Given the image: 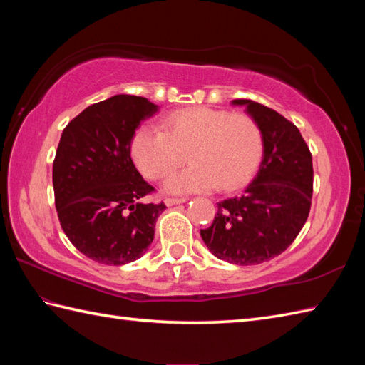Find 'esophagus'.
Listing matches in <instances>:
<instances>
[{
	"label": "esophagus",
	"instance_id": "1",
	"mask_svg": "<svg viewBox=\"0 0 365 365\" xmlns=\"http://www.w3.org/2000/svg\"><path fill=\"white\" fill-rule=\"evenodd\" d=\"M165 202H166L168 207L177 205V204H183V202H187V197H166Z\"/></svg>",
	"mask_w": 365,
	"mask_h": 365
}]
</instances>
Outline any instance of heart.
Returning <instances> with one entry per match:
<instances>
[{"label": "heart", "instance_id": "b5f03b06", "mask_svg": "<svg viewBox=\"0 0 365 365\" xmlns=\"http://www.w3.org/2000/svg\"><path fill=\"white\" fill-rule=\"evenodd\" d=\"M163 128H139L131 139V157L145 177L160 180L174 173L190 152L192 165L165 183L173 195L235 191L251 180L260 165L263 136L250 114L185 108L170 113Z\"/></svg>", "mask_w": 365, "mask_h": 365}]
</instances>
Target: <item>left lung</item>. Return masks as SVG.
I'll return each mask as SVG.
<instances>
[{"mask_svg": "<svg viewBox=\"0 0 365 365\" xmlns=\"http://www.w3.org/2000/svg\"><path fill=\"white\" fill-rule=\"evenodd\" d=\"M234 105L259 123L263 158L243 196L218 202L200 237L216 257L235 265H259L289 247L311 212L312 155L294 123L271 108L237 98Z\"/></svg>", "mask_w": 365, "mask_h": 365, "instance_id": "8db88e82", "label": "left lung"}]
</instances>
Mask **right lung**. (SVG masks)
Here are the masks:
<instances>
[{
    "mask_svg": "<svg viewBox=\"0 0 365 365\" xmlns=\"http://www.w3.org/2000/svg\"><path fill=\"white\" fill-rule=\"evenodd\" d=\"M158 111L144 97L119 94L67 123L53 161L58 218L72 245L103 265H125L150 246L166 205L144 204L155 190L131 160L139 123Z\"/></svg>",
    "mask_w": 365,
    "mask_h": 365,
    "instance_id": "add662e5",
    "label": "right lung"
}]
</instances>
